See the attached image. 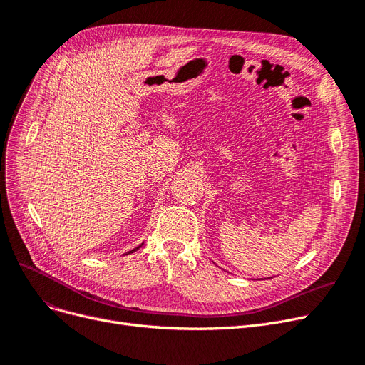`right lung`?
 Segmentation results:
<instances>
[{
    "instance_id": "right-lung-1",
    "label": "right lung",
    "mask_w": 365,
    "mask_h": 365,
    "mask_svg": "<svg viewBox=\"0 0 365 365\" xmlns=\"http://www.w3.org/2000/svg\"><path fill=\"white\" fill-rule=\"evenodd\" d=\"M141 246H143V243H141V245H140V246H137V247H134V249H133V250H130V252H126V253H125V255H130V253H133V252H135V250H137V249H140V247H141Z\"/></svg>"
}]
</instances>
